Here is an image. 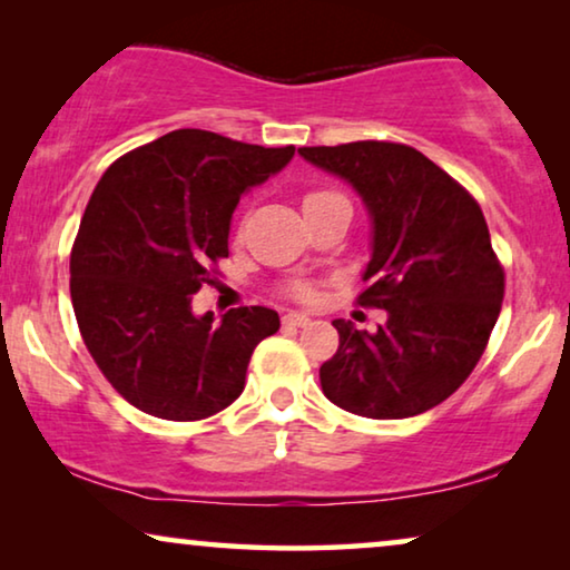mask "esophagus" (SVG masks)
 Instances as JSON below:
<instances>
[{
	"label": "esophagus",
	"mask_w": 570,
	"mask_h": 570,
	"mask_svg": "<svg viewBox=\"0 0 570 570\" xmlns=\"http://www.w3.org/2000/svg\"><path fill=\"white\" fill-rule=\"evenodd\" d=\"M283 322L291 324V326H306L311 318L306 314H301V311H287V314L283 316Z\"/></svg>",
	"instance_id": "34e87169"
}]
</instances>
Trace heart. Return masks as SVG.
Here are the masks:
<instances>
[{"instance_id":"1","label":"heart","mask_w":570,"mask_h":570,"mask_svg":"<svg viewBox=\"0 0 570 570\" xmlns=\"http://www.w3.org/2000/svg\"><path fill=\"white\" fill-rule=\"evenodd\" d=\"M330 197H337V194H330V191H314V194H308V197H306V205H311V202L330 199ZM291 293L295 295V298H311V287H308L306 283H295V285H291Z\"/></svg>"}]
</instances>
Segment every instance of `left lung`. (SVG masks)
<instances>
[{
	"label": "left lung",
	"instance_id": "obj_1",
	"mask_svg": "<svg viewBox=\"0 0 570 570\" xmlns=\"http://www.w3.org/2000/svg\"><path fill=\"white\" fill-rule=\"evenodd\" d=\"M340 176L371 217L361 306L386 311L376 332L337 318L340 347L318 368L326 400L373 420L420 415L478 365L503 303V267L478 202L415 147H301Z\"/></svg>",
	"mask_w": 570,
	"mask_h": 570
}]
</instances>
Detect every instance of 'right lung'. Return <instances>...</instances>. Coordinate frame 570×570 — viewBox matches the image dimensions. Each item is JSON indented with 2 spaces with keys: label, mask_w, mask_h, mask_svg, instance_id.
Returning <instances> with one entry per match:
<instances>
[{
  "label": "right lung",
  "mask_w": 570,
  "mask_h": 570,
  "mask_svg": "<svg viewBox=\"0 0 570 570\" xmlns=\"http://www.w3.org/2000/svg\"><path fill=\"white\" fill-rule=\"evenodd\" d=\"M205 129L137 147L100 178L77 230L69 293L92 361L129 404L163 420H202L244 392L254 347L277 311L197 316L191 295L228 256L238 199L293 160Z\"/></svg>",
  "instance_id": "add662e5"
}]
</instances>
